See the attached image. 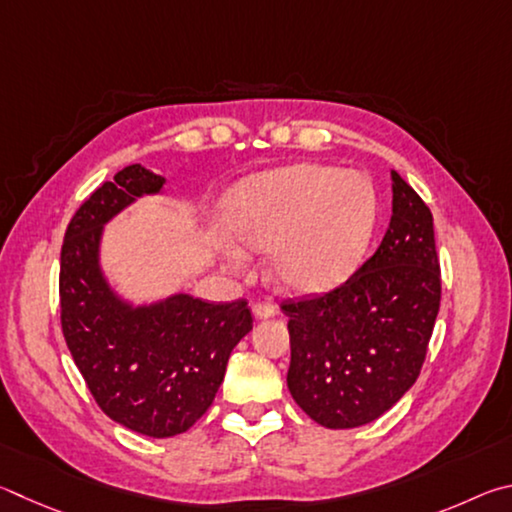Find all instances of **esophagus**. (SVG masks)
I'll return each mask as SVG.
<instances>
[{"label":"esophagus","mask_w":512,"mask_h":512,"mask_svg":"<svg viewBox=\"0 0 512 512\" xmlns=\"http://www.w3.org/2000/svg\"><path fill=\"white\" fill-rule=\"evenodd\" d=\"M251 312H254L256 319H270L276 315V306H272V303H254Z\"/></svg>","instance_id":"34e87169"}]
</instances>
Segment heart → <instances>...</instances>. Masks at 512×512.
Returning <instances> with one entry per match:
<instances>
[{
    "mask_svg": "<svg viewBox=\"0 0 512 512\" xmlns=\"http://www.w3.org/2000/svg\"><path fill=\"white\" fill-rule=\"evenodd\" d=\"M375 222L371 179L333 166L297 164L249 175L224 200L229 238L256 254L272 251V279L292 294L342 285L360 265Z\"/></svg>",
    "mask_w": 512,
    "mask_h": 512,
    "instance_id": "obj_1",
    "label": "heart"
}]
</instances>
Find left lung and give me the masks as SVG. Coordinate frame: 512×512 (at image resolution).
<instances>
[{
  "instance_id": "left-lung-1",
  "label": "left lung",
  "mask_w": 512,
  "mask_h": 512,
  "mask_svg": "<svg viewBox=\"0 0 512 512\" xmlns=\"http://www.w3.org/2000/svg\"><path fill=\"white\" fill-rule=\"evenodd\" d=\"M391 222L351 279L283 301L292 360L288 389L328 429L373 423L414 387L441 306L434 218L391 170Z\"/></svg>"
}]
</instances>
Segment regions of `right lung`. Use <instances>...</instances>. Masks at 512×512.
<instances>
[{
  "label": "right lung",
  "instance_id": "1",
  "mask_svg": "<svg viewBox=\"0 0 512 512\" xmlns=\"http://www.w3.org/2000/svg\"><path fill=\"white\" fill-rule=\"evenodd\" d=\"M166 179L125 166L80 204L60 251L62 335L96 405L114 423L150 438L184 434L218 393L229 355L251 330L245 299L209 303L170 294L125 301L101 267L103 229Z\"/></svg>",
  "mask_w": 512,
  "mask_h": 512
}]
</instances>
